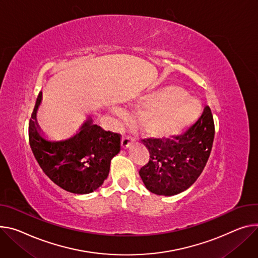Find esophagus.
Here are the masks:
<instances>
[{
	"label": "esophagus",
	"instance_id": "esophagus-1",
	"mask_svg": "<svg viewBox=\"0 0 258 258\" xmlns=\"http://www.w3.org/2000/svg\"><path fill=\"white\" fill-rule=\"evenodd\" d=\"M133 142V139L130 136H123L122 137V142H121V146L123 149H127L131 144Z\"/></svg>",
	"mask_w": 258,
	"mask_h": 258
}]
</instances>
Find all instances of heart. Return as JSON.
<instances>
[{
  "label": "heart",
  "mask_w": 258,
  "mask_h": 258,
  "mask_svg": "<svg viewBox=\"0 0 258 258\" xmlns=\"http://www.w3.org/2000/svg\"><path fill=\"white\" fill-rule=\"evenodd\" d=\"M144 112L143 131L151 137L166 138L182 132L194 122L199 114V103L178 86L155 91L139 105Z\"/></svg>",
  "instance_id": "heart-1"
}]
</instances>
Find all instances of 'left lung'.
<instances>
[{"label":"left lung","mask_w":258,"mask_h":258,"mask_svg":"<svg viewBox=\"0 0 258 258\" xmlns=\"http://www.w3.org/2000/svg\"><path fill=\"white\" fill-rule=\"evenodd\" d=\"M215 130L213 115L206 106L199 120L173 139H144L150 159L139 174L146 188L157 196L183 192L202 174L212 150Z\"/></svg>","instance_id":"8db88e82"}]
</instances>
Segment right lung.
<instances>
[{
  "label": "right lung",
  "instance_id": "right-lung-1",
  "mask_svg": "<svg viewBox=\"0 0 258 258\" xmlns=\"http://www.w3.org/2000/svg\"><path fill=\"white\" fill-rule=\"evenodd\" d=\"M42 93L37 99L29 124V140L39 166L47 177L66 191L87 195L107 179L111 159L120 151V135L106 132L91 118L71 138L47 140L37 122Z\"/></svg>",
  "mask_w": 258,
  "mask_h": 258
}]
</instances>
